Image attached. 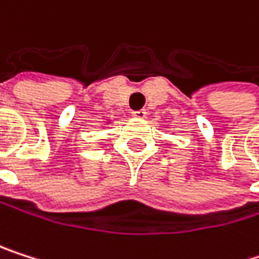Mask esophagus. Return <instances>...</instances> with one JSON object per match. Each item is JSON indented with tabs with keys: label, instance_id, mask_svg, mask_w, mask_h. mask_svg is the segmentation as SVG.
I'll return each mask as SVG.
<instances>
[{
	"label": "esophagus",
	"instance_id": "34e87169",
	"mask_svg": "<svg viewBox=\"0 0 259 259\" xmlns=\"http://www.w3.org/2000/svg\"><path fill=\"white\" fill-rule=\"evenodd\" d=\"M132 115H134L135 118L143 119V118H146V116H147V112H146L144 109H141V110H135V112H132Z\"/></svg>",
	"mask_w": 259,
	"mask_h": 259
}]
</instances>
